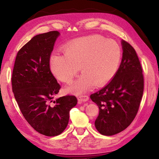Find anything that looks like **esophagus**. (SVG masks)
Returning a JSON list of instances; mask_svg holds the SVG:
<instances>
[{"label":"esophagus","instance_id":"1","mask_svg":"<svg viewBox=\"0 0 159 159\" xmlns=\"http://www.w3.org/2000/svg\"><path fill=\"white\" fill-rule=\"evenodd\" d=\"M89 100V96H80L78 97V101L79 102H87V100Z\"/></svg>","mask_w":159,"mask_h":159}]
</instances>
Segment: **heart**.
I'll list each match as a JSON object with an SVG mask.
<instances>
[{"mask_svg": "<svg viewBox=\"0 0 159 159\" xmlns=\"http://www.w3.org/2000/svg\"><path fill=\"white\" fill-rule=\"evenodd\" d=\"M63 52L51 55L50 70L61 81L70 84L80 67L83 74L67 89L76 94L86 92L93 84L100 86L109 81L117 73L121 57L120 45L101 35L74 39L64 46Z\"/></svg>", "mask_w": 159, "mask_h": 159, "instance_id": "heart-1", "label": "heart"}]
</instances>
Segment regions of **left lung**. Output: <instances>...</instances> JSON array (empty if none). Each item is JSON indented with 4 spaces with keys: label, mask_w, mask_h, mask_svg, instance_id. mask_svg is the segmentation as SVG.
<instances>
[{
    "label": "left lung",
    "mask_w": 159,
    "mask_h": 159,
    "mask_svg": "<svg viewBox=\"0 0 159 159\" xmlns=\"http://www.w3.org/2000/svg\"><path fill=\"white\" fill-rule=\"evenodd\" d=\"M121 46L122 59L116 75L105 87L90 96L99 107L95 126L106 136L120 133L132 123L143 93L142 67L135 50L124 40Z\"/></svg>",
    "instance_id": "8db88e82"
}]
</instances>
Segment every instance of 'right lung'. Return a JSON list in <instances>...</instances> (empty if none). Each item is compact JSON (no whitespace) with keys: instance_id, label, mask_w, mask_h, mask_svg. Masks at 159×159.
I'll list each match as a JSON object with an SVG mask.
<instances>
[{"instance_id":"obj_1","label":"right lung","mask_w":159,"mask_h":159,"mask_svg":"<svg viewBox=\"0 0 159 159\" xmlns=\"http://www.w3.org/2000/svg\"><path fill=\"white\" fill-rule=\"evenodd\" d=\"M59 35L53 31L33 37L17 53L11 77L13 92L24 117L48 137L63 133L70 111L77 104L74 96L52 100L61 86L50 70V58Z\"/></svg>"}]
</instances>
